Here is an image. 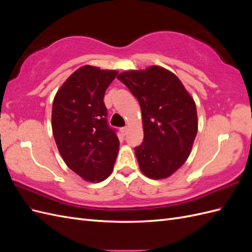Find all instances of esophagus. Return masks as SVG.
<instances>
[{
    "mask_svg": "<svg viewBox=\"0 0 252 252\" xmlns=\"http://www.w3.org/2000/svg\"><path fill=\"white\" fill-rule=\"evenodd\" d=\"M120 130H121L122 134H123V135H126V133H127V131H128V127H127V126H125V127H122V128H120Z\"/></svg>",
    "mask_w": 252,
    "mask_h": 252,
    "instance_id": "1",
    "label": "esophagus"
}]
</instances>
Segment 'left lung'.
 Masks as SVG:
<instances>
[{"mask_svg":"<svg viewBox=\"0 0 252 252\" xmlns=\"http://www.w3.org/2000/svg\"><path fill=\"white\" fill-rule=\"evenodd\" d=\"M118 79L138 98L144 139L135 147L146 177L168 178L186 162L197 132L193 98L174 73L159 66L122 72Z\"/></svg>","mask_w":252,"mask_h":252,"instance_id":"8db88e82","label":"left lung"}]
</instances>
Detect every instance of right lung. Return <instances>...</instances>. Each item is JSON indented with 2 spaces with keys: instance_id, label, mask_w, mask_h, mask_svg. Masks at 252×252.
Here are the masks:
<instances>
[{
  "instance_id": "right-lung-1",
  "label": "right lung",
  "mask_w": 252,
  "mask_h": 252,
  "mask_svg": "<svg viewBox=\"0 0 252 252\" xmlns=\"http://www.w3.org/2000/svg\"><path fill=\"white\" fill-rule=\"evenodd\" d=\"M118 71L85 65L68 78L52 104V132L64 162L88 182L112 172L120 142L107 122L105 91Z\"/></svg>"
}]
</instances>
